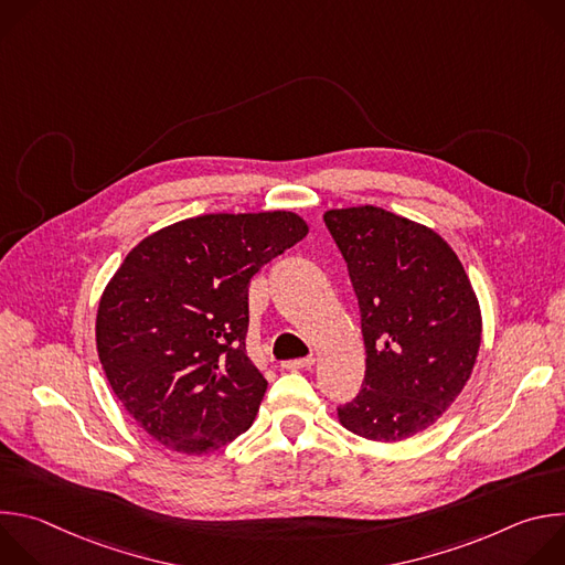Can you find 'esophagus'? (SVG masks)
I'll return each instance as SVG.
<instances>
[{"label": "esophagus", "instance_id": "obj_1", "mask_svg": "<svg viewBox=\"0 0 565 565\" xmlns=\"http://www.w3.org/2000/svg\"><path fill=\"white\" fill-rule=\"evenodd\" d=\"M312 364H315V358H312V355H308V358L288 360V362H284L281 366H284V369H288V371H297V369H310Z\"/></svg>", "mask_w": 565, "mask_h": 565}]
</instances>
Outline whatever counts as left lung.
I'll use <instances>...</instances> for the list:
<instances>
[{
  "label": "left lung",
  "mask_w": 565,
  "mask_h": 565,
  "mask_svg": "<svg viewBox=\"0 0 565 565\" xmlns=\"http://www.w3.org/2000/svg\"><path fill=\"white\" fill-rule=\"evenodd\" d=\"M324 223L358 297L366 351L360 393L338 407L369 440H405L462 391L480 347V310L456 253L429 227L364 205Z\"/></svg>",
  "instance_id": "obj_1"
}]
</instances>
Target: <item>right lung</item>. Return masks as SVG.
<instances>
[{"instance_id":"1","label":"right lung","mask_w":565,"mask_h":565,"mask_svg":"<svg viewBox=\"0 0 565 565\" xmlns=\"http://www.w3.org/2000/svg\"><path fill=\"white\" fill-rule=\"evenodd\" d=\"M306 234L292 212L205 214L127 255L96 342L116 397L153 440L201 456L253 425L268 382L246 353L248 284Z\"/></svg>"}]
</instances>
